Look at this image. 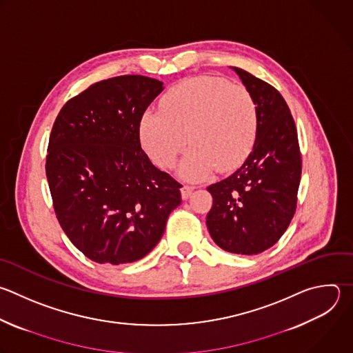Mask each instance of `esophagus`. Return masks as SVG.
Wrapping results in <instances>:
<instances>
[{"label": "esophagus", "mask_w": 353, "mask_h": 353, "mask_svg": "<svg viewBox=\"0 0 353 353\" xmlns=\"http://www.w3.org/2000/svg\"><path fill=\"white\" fill-rule=\"evenodd\" d=\"M192 190H194L192 185H183L181 187V196H183V199H187L191 195Z\"/></svg>", "instance_id": "1"}]
</instances>
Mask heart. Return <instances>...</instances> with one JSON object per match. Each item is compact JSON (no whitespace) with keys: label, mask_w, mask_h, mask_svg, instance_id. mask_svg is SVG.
Here are the masks:
<instances>
[{"label":"heart","mask_w":353,"mask_h":353,"mask_svg":"<svg viewBox=\"0 0 353 353\" xmlns=\"http://www.w3.org/2000/svg\"><path fill=\"white\" fill-rule=\"evenodd\" d=\"M161 108L147 110L140 125L143 145L159 168H172L190 143L181 173L198 180L213 168H237L254 147L258 108L244 85L213 76L185 79L165 94Z\"/></svg>","instance_id":"1"}]
</instances>
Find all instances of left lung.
<instances>
[{
	"mask_svg": "<svg viewBox=\"0 0 353 353\" xmlns=\"http://www.w3.org/2000/svg\"><path fill=\"white\" fill-rule=\"evenodd\" d=\"M258 108L251 154L232 174L208 187L206 225L224 251L256 255L273 247L296 209L302 159L294 117L283 95L250 72L232 68Z\"/></svg>",
	"mask_w": 353,
	"mask_h": 353,
	"instance_id": "obj_1",
	"label": "left lung"
}]
</instances>
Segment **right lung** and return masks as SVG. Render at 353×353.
<instances>
[{
  "label": "right lung",
  "instance_id": "1",
  "mask_svg": "<svg viewBox=\"0 0 353 353\" xmlns=\"http://www.w3.org/2000/svg\"><path fill=\"white\" fill-rule=\"evenodd\" d=\"M163 83L117 76L69 99L51 130L46 173L57 219L88 259L132 263L150 254L180 188L157 169L140 143V123Z\"/></svg>",
  "mask_w": 353,
  "mask_h": 353
}]
</instances>
